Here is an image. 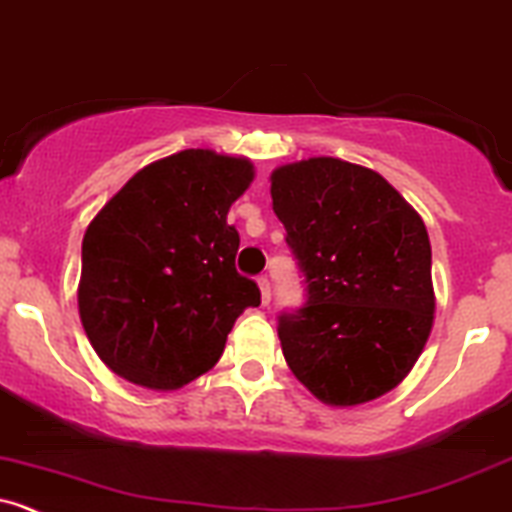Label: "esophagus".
<instances>
[{
	"mask_svg": "<svg viewBox=\"0 0 512 512\" xmlns=\"http://www.w3.org/2000/svg\"><path fill=\"white\" fill-rule=\"evenodd\" d=\"M257 284H260L262 304H270V299H272V292H270V279H267V277H257Z\"/></svg>",
	"mask_w": 512,
	"mask_h": 512,
	"instance_id": "1",
	"label": "esophagus"
}]
</instances>
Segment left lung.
<instances>
[{
	"instance_id": "obj_1",
	"label": "left lung",
	"mask_w": 512,
	"mask_h": 512,
	"mask_svg": "<svg viewBox=\"0 0 512 512\" xmlns=\"http://www.w3.org/2000/svg\"><path fill=\"white\" fill-rule=\"evenodd\" d=\"M272 208L306 284L279 316L299 383L331 407L397 387L434 324L432 245L417 211L380 174L333 157L272 171Z\"/></svg>"
}]
</instances>
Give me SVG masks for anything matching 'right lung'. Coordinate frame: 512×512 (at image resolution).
I'll list each match as a JSON object with an SVG mask.
<instances>
[{
    "label": "right lung",
    "mask_w": 512,
    "mask_h": 512,
    "mask_svg": "<svg viewBox=\"0 0 512 512\" xmlns=\"http://www.w3.org/2000/svg\"><path fill=\"white\" fill-rule=\"evenodd\" d=\"M255 179L247 159L184 149L132 176L83 238L78 309L102 363L149 390H176L223 355L260 289L235 270L228 211Z\"/></svg>",
    "instance_id": "add662e5"
}]
</instances>
